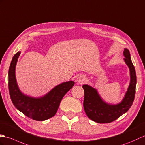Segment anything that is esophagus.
Wrapping results in <instances>:
<instances>
[{"mask_svg": "<svg viewBox=\"0 0 145 145\" xmlns=\"http://www.w3.org/2000/svg\"><path fill=\"white\" fill-rule=\"evenodd\" d=\"M86 77L84 76H79L78 78L76 79V81L78 82L79 84H83L86 81Z\"/></svg>", "mask_w": 145, "mask_h": 145, "instance_id": "esophagus-1", "label": "esophagus"}]
</instances>
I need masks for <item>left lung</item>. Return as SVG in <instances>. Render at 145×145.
I'll use <instances>...</instances> for the list:
<instances>
[{"instance_id":"1","label":"left lung","mask_w":145,"mask_h":145,"mask_svg":"<svg viewBox=\"0 0 145 145\" xmlns=\"http://www.w3.org/2000/svg\"><path fill=\"white\" fill-rule=\"evenodd\" d=\"M123 59L130 70V84L122 101L117 104H110L105 102L98 93L97 90L92 86L84 84V108L91 120L99 123H108L116 120L129 110L132 105L137 84L135 69L131 59L130 51L127 48L123 51Z\"/></svg>"}]
</instances>
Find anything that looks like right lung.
Segmentation results:
<instances>
[{
  "mask_svg": "<svg viewBox=\"0 0 145 145\" xmlns=\"http://www.w3.org/2000/svg\"><path fill=\"white\" fill-rule=\"evenodd\" d=\"M20 53L18 51L13 57L8 71V88L12 103L28 117L37 121L46 120L54 116L62 99L75 82L69 81L61 83L40 97L24 94L18 88L15 76V67Z\"/></svg>",
  "mask_w": 145,
  "mask_h": 145,
  "instance_id": "obj_1",
  "label": "right lung"
}]
</instances>
